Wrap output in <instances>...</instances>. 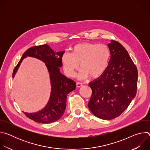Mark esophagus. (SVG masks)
Here are the masks:
<instances>
[{"mask_svg":"<svg viewBox=\"0 0 150 150\" xmlns=\"http://www.w3.org/2000/svg\"><path fill=\"white\" fill-rule=\"evenodd\" d=\"M82 86V84L81 83V82H77L76 83V87L79 88V87H81Z\"/></svg>","mask_w":150,"mask_h":150,"instance_id":"34e87169","label":"esophagus"}]
</instances>
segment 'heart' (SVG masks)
Returning a JSON list of instances; mask_svg holds the SVG:
<instances>
[{"label":"heart","instance_id":"1","mask_svg":"<svg viewBox=\"0 0 150 150\" xmlns=\"http://www.w3.org/2000/svg\"><path fill=\"white\" fill-rule=\"evenodd\" d=\"M110 52L108 46L94 42H82L74 46L71 53H65L62 57V63L65 74L74 77L79 69V79H85L89 76L97 78L101 76L108 67Z\"/></svg>","mask_w":150,"mask_h":150}]
</instances>
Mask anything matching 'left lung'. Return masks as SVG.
I'll use <instances>...</instances> for the list:
<instances>
[{
  "label": "left lung",
  "instance_id": "8db88e82",
  "mask_svg": "<svg viewBox=\"0 0 150 150\" xmlns=\"http://www.w3.org/2000/svg\"><path fill=\"white\" fill-rule=\"evenodd\" d=\"M110 59L108 68L89 83L92 96L88 105L93 114L110 120L120 116L137 94L138 71L127 50L117 41L108 45Z\"/></svg>",
  "mask_w": 150,
  "mask_h": 150
}]
</instances>
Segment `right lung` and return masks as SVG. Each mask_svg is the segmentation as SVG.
Listing matches in <instances>:
<instances>
[{
	"instance_id": "1",
	"label": "right lung",
	"mask_w": 150,
	"mask_h": 150,
	"mask_svg": "<svg viewBox=\"0 0 150 150\" xmlns=\"http://www.w3.org/2000/svg\"><path fill=\"white\" fill-rule=\"evenodd\" d=\"M65 50L54 52L47 45L34 46L23 55L12 74L15 77L21 63L27 57L37 59L44 62L48 70L51 85V93L47 104L40 110L34 113H23L31 120L43 124L58 120L66 109L68 94L76 88V83L60 71L62 67V57Z\"/></svg>"
}]
</instances>
